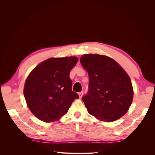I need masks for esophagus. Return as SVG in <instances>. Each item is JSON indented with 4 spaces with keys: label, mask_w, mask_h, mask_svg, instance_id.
Returning a JSON list of instances; mask_svg holds the SVG:
<instances>
[{
    "label": "esophagus",
    "mask_w": 155,
    "mask_h": 155,
    "mask_svg": "<svg viewBox=\"0 0 155 155\" xmlns=\"http://www.w3.org/2000/svg\"><path fill=\"white\" fill-rule=\"evenodd\" d=\"M83 92H79V93H78L79 96V98H81V97H82V96H83Z\"/></svg>",
    "instance_id": "34e87169"
}]
</instances>
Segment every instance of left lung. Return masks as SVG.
Listing matches in <instances>:
<instances>
[{"label": "left lung", "mask_w": 155, "mask_h": 155, "mask_svg": "<svg viewBox=\"0 0 155 155\" xmlns=\"http://www.w3.org/2000/svg\"><path fill=\"white\" fill-rule=\"evenodd\" d=\"M80 62L89 78L88 92L82 97L88 113L106 122L120 118L129 110L133 98L128 74L107 56L85 54Z\"/></svg>", "instance_id": "1"}]
</instances>
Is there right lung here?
I'll use <instances>...</instances> for the list:
<instances>
[{"mask_svg":"<svg viewBox=\"0 0 155 155\" xmlns=\"http://www.w3.org/2000/svg\"><path fill=\"white\" fill-rule=\"evenodd\" d=\"M78 61L76 57L50 58L42 62L28 76L24 96L29 109L45 122H51L66 114L74 100L70 70Z\"/></svg>","mask_w":155,"mask_h":155,"instance_id":"obj_1","label":"right lung"}]
</instances>
